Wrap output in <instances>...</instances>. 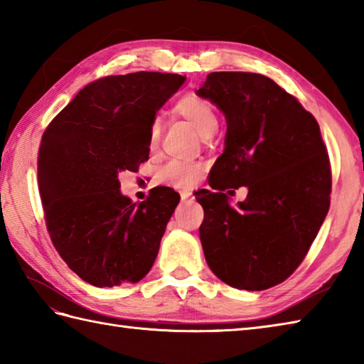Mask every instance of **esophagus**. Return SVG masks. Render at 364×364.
I'll return each instance as SVG.
<instances>
[{
	"mask_svg": "<svg viewBox=\"0 0 364 364\" xmlns=\"http://www.w3.org/2000/svg\"><path fill=\"white\" fill-rule=\"evenodd\" d=\"M181 200L183 202H191V200H194V196L189 194V192H181Z\"/></svg>",
	"mask_w": 364,
	"mask_h": 364,
	"instance_id": "1",
	"label": "esophagus"
}]
</instances>
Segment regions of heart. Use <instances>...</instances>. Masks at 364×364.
Returning a JSON list of instances; mask_svg holds the SVG:
<instances>
[{"label": "heart", "instance_id": "1", "mask_svg": "<svg viewBox=\"0 0 364 364\" xmlns=\"http://www.w3.org/2000/svg\"><path fill=\"white\" fill-rule=\"evenodd\" d=\"M175 112L189 120L197 128L200 136L210 137L219 127L218 114H215L213 105L197 94H188L178 100L175 105ZM161 137V120L153 119L149 129V145L156 146ZM203 172V166L198 162L172 159L166 162L159 168L158 176L161 181L172 184L175 188L189 189L198 181Z\"/></svg>", "mask_w": 364, "mask_h": 364}]
</instances>
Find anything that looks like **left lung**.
Masks as SVG:
<instances>
[{
  "label": "left lung",
  "mask_w": 364,
  "mask_h": 364,
  "mask_svg": "<svg viewBox=\"0 0 364 364\" xmlns=\"http://www.w3.org/2000/svg\"><path fill=\"white\" fill-rule=\"evenodd\" d=\"M225 114V150L198 191L200 241L208 266L236 289L284 282L319 233L330 208L331 167L319 123L270 78L213 72L197 90ZM245 186L231 207L223 191Z\"/></svg>",
  "instance_id": "left-lung-1"
}]
</instances>
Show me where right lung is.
<instances>
[{"instance_id": "right-lung-1", "label": "right lung", "mask_w": 364, "mask_h": 364, "mask_svg": "<svg viewBox=\"0 0 364 364\" xmlns=\"http://www.w3.org/2000/svg\"><path fill=\"white\" fill-rule=\"evenodd\" d=\"M176 73L105 76L78 92L42 136L38 192L46 230L67 266L97 288L150 272L180 194L156 188L139 205L120 194L119 173L149 159V129L181 87Z\"/></svg>"}]
</instances>
